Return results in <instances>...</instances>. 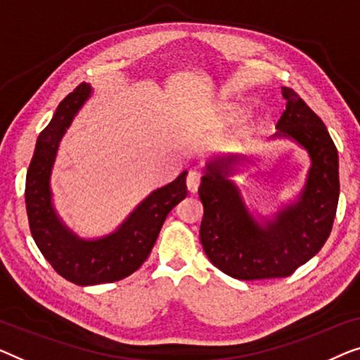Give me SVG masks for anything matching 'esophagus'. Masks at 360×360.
Wrapping results in <instances>:
<instances>
[{
  "mask_svg": "<svg viewBox=\"0 0 360 360\" xmlns=\"http://www.w3.org/2000/svg\"><path fill=\"white\" fill-rule=\"evenodd\" d=\"M186 184H187V191L192 192H197L199 189V184H200V173L197 169H191L189 174H187V179H186Z\"/></svg>",
  "mask_w": 360,
  "mask_h": 360,
  "instance_id": "34e87169",
  "label": "esophagus"
}]
</instances>
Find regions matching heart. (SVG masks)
Instances as JSON below:
<instances>
[{
	"mask_svg": "<svg viewBox=\"0 0 360 360\" xmlns=\"http://www.w3.org/2000/svg\"><path fill=\"white\" fill-rule=\"evenodd\" d=\"M229 112L230 114H233V115H238V114H241V109L240 108H236V105H229Z\"/></svg>",
	"mask_w": 360,
	"mask_h": 360,
	"instance_id": "obj_1",
	"label": "heart"
}]
</instances>
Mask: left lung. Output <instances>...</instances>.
<instances>
[{"label":"left lung","mask_w":360,"mask_h":360,"mask_svg":"<svg viewBox=\"0 0 360 360\" xmlns=\"http://www.w3.org/2000/svg\"><path fill=\"white\" fill-rule=\"evenodd\" d=\"M271 140H288L307 151L310 169L300 192L276 212L246 204L233 179L255 161L241 153L205 161L199 197L204 205L200 243L212 264L233 279L288 277L310 261L330 236L339 200V158L323 120L290 88Z\"/></svg>","instance_id":"1"}]
</instances>
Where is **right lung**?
Masks as SVG:
<instances>
[{
    "mask_svg": "<svg viewBox=\"0 0 360 360\" xmlns=\"http://www.w3.org/2000/svg\"><path fill=\"white\" fill-rule=\"evenodd\" d=\"M93 94L81 83L58 104L52 120L37 136L26 176V209L35 245L55 271L77 285L115 282L143 264L166 217L187 194V171L150 192L114 231L83 238L65 224L53 205L50 187L60 141Z\"/></svg>",
    "mask_w": 360,
    "mask_h": 360,
    "instance_id": "1",
    "label": "right lung"
}]
</instances>
